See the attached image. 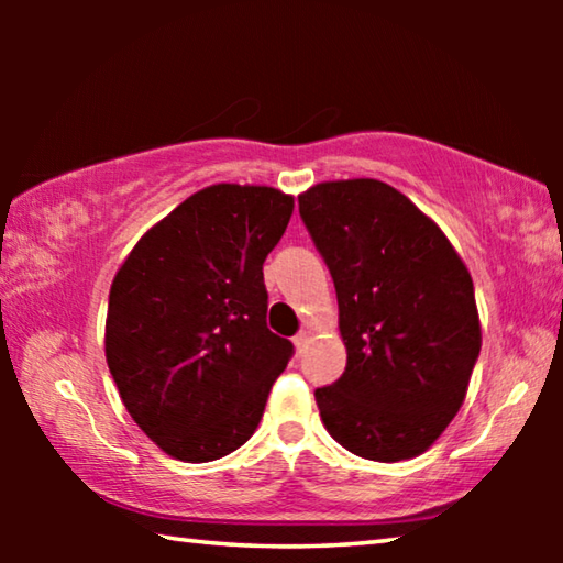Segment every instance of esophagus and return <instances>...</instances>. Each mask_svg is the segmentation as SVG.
<instances>
[{"instance_id": "34e87169", "label": "esophagus", "mask_w": 563, "mask_h": 563, "mask_svg": "<svg viewBox=\"0 0 563 563\" xmlns=\"http://www.w3.org/2000/svg\"><path fill=\"white\" fill-rule=\"evenodd\" d=\"M308 340H310V330L308 328H302L298 335L292 338V342H295V347H298V352H302L305 350V345H308Z\"/></svg>"}]
</instances>
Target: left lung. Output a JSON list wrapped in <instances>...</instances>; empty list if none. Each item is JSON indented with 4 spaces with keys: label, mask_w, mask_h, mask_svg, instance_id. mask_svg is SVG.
<instances>
[{
    "label": "left lung",
    "mask_w": 563,
    "mask_h": 563,
    "mask_svg": "<svg viewBox=\"0 0 563 563\" xmlns=\"http://www.w3.org/2000/svg\"><path fill=\"white\" fill-rule=\"evenodd\" d=\"M298 206L347 347L342 377L316 389L322 422L365 460L422 454L460 412L479 357L472 275L440 225L383 180L318 184Z\"/></svg>",
    "instance_id": "left-lung-1"
}]
</instances>
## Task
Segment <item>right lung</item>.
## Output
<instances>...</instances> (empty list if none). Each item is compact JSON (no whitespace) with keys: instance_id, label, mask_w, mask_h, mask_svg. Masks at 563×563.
<instances>
[{"instance_id":"add662e5","label":"right lung","mask_w":563,"mask_h":563,"mask_svg":"<svg viewBox=\"0 0 563 563\" xmlns=\"http://www.w3.org/2000/svg\"><path fill=\"white\" fill-rule=\"evenodd\" d=\"M292 196L218 184L133 245L109 292L107 362L141 430L180 462L251 440L292 342L268 330L263 263Z\"/></svg>"}]
</instances>
